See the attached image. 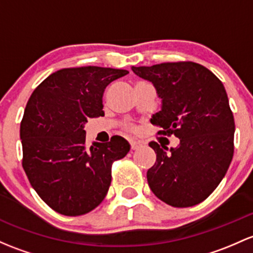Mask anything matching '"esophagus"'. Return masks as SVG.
Listing matches in <instances>:
<instances>
[{
  "label": "esophagus",
  "mask_w": 253,
  "mask_h": 253,
  "mask_svg": "<svg viewBox=\"0 0 253 253\" xmlns=\"http://www.w3.org/2000/svg\"><path fill=\"white\" fill-rule=\"evenodd\" d=\"M129 145H131L132 150H137V149L142 147V144L139 142H135V140H129Z\"/></svg>",
  "instance_id": "esophagus-1"
}]
</instances>
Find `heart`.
<instances>
[{"mask_svg": "<svg viewBox=\"0 0 253 253\" xmlns=\"http://www.w3.org/2000/svg\"><path fill=\"white\" fill-rule=\"evenodd\" d=\"M128 129H129V131H135L134 127H132V126H129V127H128Z\"/></svg>", "mask_w": 253, "mask_h": 253, "instance_id": "heart-1", "label": "heart"}]
</instances>
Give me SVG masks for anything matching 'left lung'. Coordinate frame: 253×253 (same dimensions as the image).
Segmentation results:
<instances>
[{
    "label": "left lung",
    "instance_id": "8db88e82",
    "mask_svg": "<svg viewBox=\"0 0 253 253\" xmlns=\"http://www.w3.org/2000/svg\"><path fill=\"white\" fill-rule=\"evenodd\" d=\"M139 78L153 82L162 109L151 124L158 134L179 138L166 147L150 142L156 161L148 169V184L164 203L190 207L203 203L227 173L234 155L233 111L222 81L194 62L132 66Z\"/></svg>",
    "mask_w": 253,
    "mask_h": 253
}]
</instances>
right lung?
<instances>
[{
    "mask_svg": "<svg viewBox=\"0 0 253 253\" xmlns=\"http://www.w3.org/2000/svg\"><path fill=\"white\" fill-rule=\"evenodd\" d=\"M128 71L100 66L58 70L29 98L20 122L23 169L40 198L64 216L94 210L111 183V166L129 144L115 135L108 143L86 144L84 125L104 115L106 86Z\"/></svg>",
    "mask_w": 253,
    "mask_h": 253,
    "instance_id": "add662e5",
    "label": "right lung"
}]
</instances>
